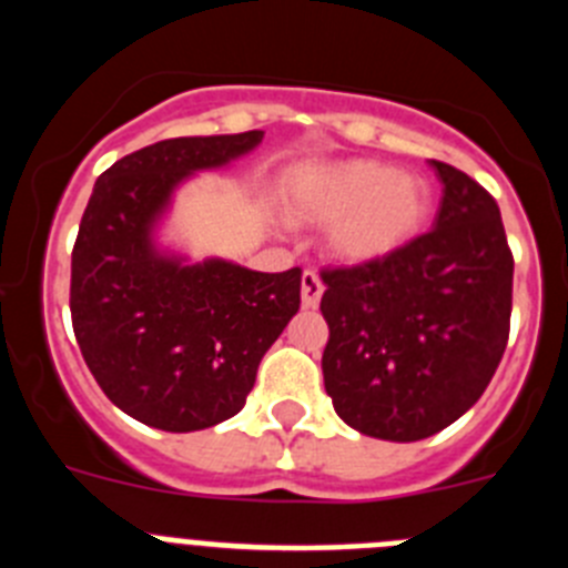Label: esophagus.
<instances>
[{
	"mask_svg": "<svg viewBox=\"0 0 568 568\" xmlns=\"http://www.w3.org/2000/svg\"><path fill=\"white\" fill-rule=\"evenodd\" d=\"M321 295H324L321 278L313 270H304V275H301V301H304V307H318Z\"/></svg>",
	"mask_w": 568,
	"mask_h": 568,
	"instance_id": "1",
	"label": "esophagus"
}]
</instances>
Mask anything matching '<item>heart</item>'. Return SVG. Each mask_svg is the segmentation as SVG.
Here are the masks:
<instances>
[{
  "instance_id": "obj_1",
  "label": "heart",
  "mask_w": 568,
  "mask_h": 568,
  "mask_svg": "<svg viewBox=\"0 0 568 568\" xmlns=\"http://www.w3.org/2000/svg\"><path fill=\"white\" fill-rule=\"evenodd\" d=\"M435 199L415 173L375 159H353L313 175L290 202L304 224H333L329 250L349 264L384 258L424 233Z\"/></svg>"
}]
</instances>
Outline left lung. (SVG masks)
Returning a JSON list of instances; mask_svg holds the SVG:
<instances>
[{"instance_id":"8db88e82","label":"left lung","mask_w":568,"mask_h":568,"mask_svg":"<svg viewBox=\"0 0 568 568\" xmlns=\"http://www.w3.org/2000/svg\"><path fill=\"white\" fill-rule=\"evenodd\" d=\"M429 164L444 184L429 233L384 258L321 270V369L335 413L398 444L455 424L509 341L515 258L498 202L453 164Z\"/></svg>"}]
</instances>
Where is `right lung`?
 Wrapping results in <instances>:
<instances>
[{
    "mask_svg": "<svg viewBox=\"0 0 568 568\" xmlns=\"http://www.w3.org/2000/svg\"><path fill=\"white\" fill-rule=\"evenodd\" d=\"M264 130L164 139L99 175L70 255V318L102 393L164 433L241 413L273 341L301 307V270L184 264L153 244L170 195L195 170L250 153Z\"/></svg>",
    "mask_w": 568,
    "mask_h": 568,
    "instance_id": "1",
    "label": "right lung"
}]
</instances>
